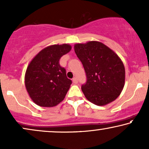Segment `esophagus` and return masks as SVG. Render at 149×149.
I'll list each match as a JSON object with an SVG mask.
<instances>
[{
	"instance_id": "1",
	"label": "esophagus",
	"mask_w": 149,
	"mask_h": 149,
	"mask_svg": "<svg viewBox=\"0 0 149 149\" xmlns=\"http://www.w3.org/2000/svg\"><path fill=\"white\" fill-rule=\"evenodd\" d=\"M72 82L73 83H74V84H77V83H78V80H77L76 77H74V78L72 79Z\"/></svg>"
}]
</instances>
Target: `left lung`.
Listing matches in <instances>:
<instances>
[{"label":"left lung","mask_w":149,"mask_h":149,"mask_svg":"<svg viewBox=\"0 0 149 149\" xmlns=\"http://www.w3.org/2000/svg\"><path fill=\"white\" fill-rule=\"evenodd\" d=\"M74 48L86 73L87 82L81 87L85 97L97 106L115 100L125 79V67L117 54L98 41L77 43Z\"/></svg>","instance_id":"obj_1"}]
</instances>
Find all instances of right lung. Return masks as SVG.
I'll list each match as a JSON object with an SVG mask.
<instances>
[{"instance_id": "obj_1", "label": "right lung", "mask_w": 149, "mask_h": 149, "mask_svg": "<svg viewBox=\"0 0 149 149\" xmlns=\"http://www.w3.org/2000/svg\"><path fill=\"white\" fill-rule=\"evenodd\" d=\"M71 49L69 44L48 46L28 64L24 77L25 86L36 104L53 107L64 100L72 81L67 78L66 70L60 66L59 61Z\"/></svg>"}]
</instances>
